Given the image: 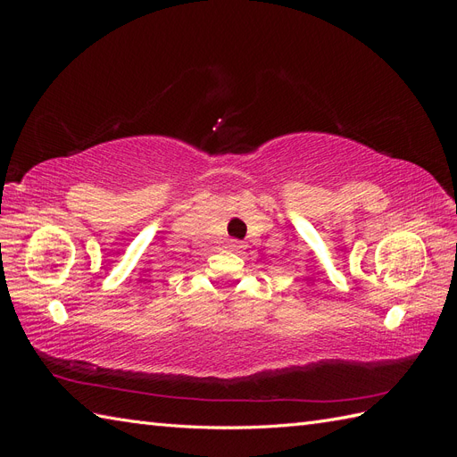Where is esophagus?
<instances>
[{
  "mask_svg": "<svg viewBox=\"0 0 457 457\" xmlns=\"http://www.w3.org/2000/svg\"><path fill=\"white\" fill-rule=\"evenodd\" d=\"M230 247H232V250L240 252V250H242V244H240V242H230Z\"/></svg>",
  "mask_w": 457,
  "mask_h": 457,
  "instance_id": "esophagus-1",
  "label": "esophagus"
}]
</instances>
